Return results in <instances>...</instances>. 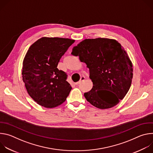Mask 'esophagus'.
<instances>
[{
  "instance_id": "1",
  "label": "esophagus",
  "mask_w": 153,
  "mask_h": 153,
  "mask_svg": "<svg viewBox=\"0 0 153 153\" xmlns=\"http://www.w3.org/2000/svg\"><path fill=\"white\" fill-rule=\"evenodd\" d=\"M85 76H82V77H80V80H79V82H76V83H75V84H76V85H79V83H80L84 81V80H85Z\"/></svg>"
}]
</instances>
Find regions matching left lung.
I'll list each match as a JSON object with an SVG mask.
<instances>
[{
  "label": "left lung",
  "instance_id": "8db88e82",
  "mask_svg": "<svg viewBox=\"0 0 153 153\" xmlns=\"http://www.w3.org/2000/svg\"><path fill=\"white\" fill-rule=\"evenodd\" d=\"M71 54L89 68L93 86L84 96L92 105L102 110L110 108L125 97L132 82L133 64L117 40L86 39L73 48Z\"/></svg>",
  "mask_w": 153,
  "mask_h": 153
}]
</instances>
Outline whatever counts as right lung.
<instances>
[{"label":"right lung","mask_w":153,"mask_h":153,"mask_svg":"<svg viewBox=\"0 0 153 153\" xmlns=\"http://www.w3.org/2000/svg\"><path fill=\"white\" fill-rule=\"evenodd\" d=\"M68 38L43 37L30 47L23 60L22 79L28 94L39 105L55 108L72 89L67 74L59 70L61 57L74 42Z\"/></svg>","instance_id":"add662e5"}]
</instances>
